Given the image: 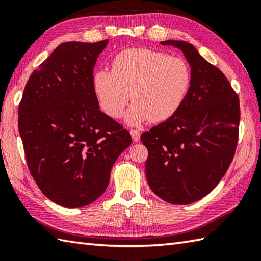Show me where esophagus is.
I'll return each instance as SVG.
<instances>
[{"instance_id": "esophagus-1", "label": "esophagus", "mask_w": 261, "mask_h": 261, "mask_svg": "<svg viewBox=\"0 0 261 261\" xmlns=\"http://www.w3.org/2000/svg\"><path fill=\"white\" fill-rule=\"evenodd\" d=\"M130 134L132 137V140L134 141H139L140 140V131L139 130H130Z\"/></svg>"}]
</instances>
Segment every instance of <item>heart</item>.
<instances>
[{
  "mask_svg": "<svg viewBox=\"0 0 261 261\" xmlns=\"http://www.w3.org/2000/svg\"><path fill=\"white\" fill-rule=\"evenodd\" d=\"M192 84V70L182 58L151 50L126 49L113 58L112 70L99 69L93 87L104 112L113 119L123 114L130 125L147 120L162 122L173 116L184 102Z\"/></svg>",
  "mask_w": 261,
  "mask_h": 261,
  "instance_id": "obj_1",
  "label": "heart"
}]
</instances>
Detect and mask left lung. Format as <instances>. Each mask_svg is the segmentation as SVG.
I'll use <instances>...</instances> for the list:
<instances>
[{
	"instance_id": "obj_1",
	"label": "left lung",
	"mask_w": 261,
	"mask_h": 261,
	"mask_svg": "<svg viewBox=\"0 0 261 261\" xmlns=\"http://www.w3.org/2000/svg\"><path fill=\"white\" fill-rule=\"evenodd\" d=\"M191 66L192 84L177 112L141 135L146 177L164 201L186 205L206 196L228 170L239 136L240 103L230 82L186 41L166 40Z\"/></svg>"
}]
</instances>
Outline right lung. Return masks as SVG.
<instances>
[{
  "mask_svg": "<svg viewBox=\"0 0 261 261\" xmlns=\"http://www.w3.org/2000/svg\"><path fill=\"white\" fill-rule=\"evenodd\" d=\"M109 40L59 45L33 70L19 105L27 164L45 195L64 207L93 203L107 190L129 131L99 110L93 69Z\"/></svg>",
  "mask_w": 261,
  "mask_h": 261,
  "instance_id": "obj_1",
  "label": "right lung"
}]
</instances>
